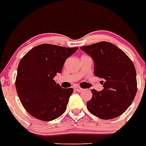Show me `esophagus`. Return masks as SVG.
<instances>
[{
  "mask_svg": "<svg viewBox=\"0 0 146 146\" xmlns=\"http://www.w3.org/2000/svg\"><path fill=\"white\" fill-rule=\"evenodd\" d=\"M74 90H75V91H76V92H82V91H83V89L81 88H80V87H78V86H76V87H75V88H74Z\"/></svg>",
  "mask_w": 146,
  "mask_h": 146,
  "instance_id": "34e87169",
  "label": "esophagus"
}]
</instances>
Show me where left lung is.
I'll use <instances>...</instances> for the list:
<instances>
[{"mask_svg": "<svg viewBox=\"0 0 146 146\" xmlns=\"http://www.w3.org/2000/svg\"><path fill=\"white\" fill-rule=\"evenodd\" d=\"M93 58L94 73L102 79L101 92L92 89L87 102L89 112L104 119L116 118L127 110L137 92L135 66L130 58L113 44L102 41L80 47Z\"/></svg>", "mask_w": 146, "mask_h": 146, "instance_id": "left-lung-1", "label": "left lung"}]
</instances>
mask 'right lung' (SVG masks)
I'll return each instance as SVG.
<instances>
[{
    "label": "right lung",
    "instance_id": "add662e5",
    "mask_svg": "<svg viewBox=\"0 0 146 146\" xmlns=\"http://www.w3.org/2000/svg\"><path fill=\"white\" fill-rule=\"evenodd\" d=\"M77 49L43 44L32 48L21 59L15 88L21 103L31 116L50 121L66 111L73 89L62 88L54 77Z\"/></svg>",
    "mask_w": 146,
    "mask_h": 146
}]
</instances>
